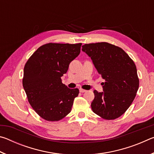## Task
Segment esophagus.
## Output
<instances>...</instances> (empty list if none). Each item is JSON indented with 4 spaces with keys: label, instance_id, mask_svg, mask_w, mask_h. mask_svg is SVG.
I'll list each match as a JSON object with an SVG mask.
<instances>
[{
    "label": "esophagus",
    "instance_id": "1",
    "mask_svg": "<svg viewBox=\"0 0 154 154\" xmlns=\"http://www.w3.org/2000/svg\"><path fill=\"white\" fill-rule=\"evenodd\" d=\"M79 92H82V93H83V92H86V90H83V89H82V88H80L79 89Z\"/></svg>",
    "mask_w": 154,
    "mask_h": 154
}]
</instances>
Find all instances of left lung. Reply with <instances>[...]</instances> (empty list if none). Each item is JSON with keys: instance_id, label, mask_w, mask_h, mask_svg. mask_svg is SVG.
Returning a JSON list of instances; mask_svg holds the SVG:
<instances>
[{"instance_id": "left-lung-1", "label": "left lung", "mask_w": 154, "mask_h": 154, "mask_svg": "<svg viewBox=\"0 0 154 154\" xmlns=\"http://www.w3.org/2000/svg\"><path fill=\"white\" fill-rule=\"evenodd\" d=\"M82 51L105 80L103 92L94 91L93 112L107 120L118 118L129 108L139 89L136 65L122 48L106 42L85 44Z\"/></svg>"}]
</instances>
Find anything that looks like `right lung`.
<instances>
[{"instance_id":"obj_1","label":"right lung","mask_w":154,"mask_h":154,"mask_svg":"<svg viewBox=\"0 0 154 154\" xmlns=\"http://www.w3.org/2000/svg\"><path fill=\"white\" fill-rule=\"evenodd\" d=\"M82 43H47L26 63L22 84L35 112L47 121H59L71 111L79 89L62 83L71 62L80 54Z\"/></svg>"}]
</instances>
